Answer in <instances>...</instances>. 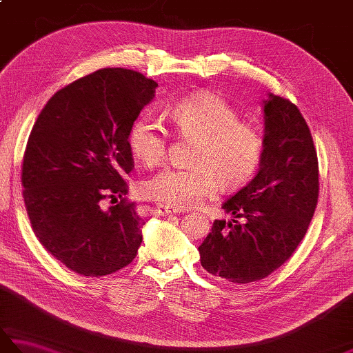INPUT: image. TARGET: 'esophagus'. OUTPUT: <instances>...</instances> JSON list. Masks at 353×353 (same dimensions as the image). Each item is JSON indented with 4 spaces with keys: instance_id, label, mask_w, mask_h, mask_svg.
Returning a JSON list of instances; mask_svg holds the SVG:
<instances>
[{
    "instance_id": "34e87169",
    "label": "esophagus",
    "mask_w": 353,
    "mask_h": 353,
    "mask_svg": "<svg viewBox=\"0 0 353 353\" xmlns=\"http://www.w3.org/2000/svg\"><path fill=\"white\" fill-rule=\"evenodd\" d=\"M156 214L157 215H174V214H179L181 211H179V209H176V208H172V206H167V205H157L156 206Z\"/></svg>"
}]
</instances>
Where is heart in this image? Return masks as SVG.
<instances>
[{
	"mask_svg": "<svg viewBox=\"0 0 353 353\" xmlns=\"http://www.w3.org/2000/svg\"><path fill=\"white\" fill-rule=\"evenodd\" d=\"M174 130L196 139L190 168H168L142 183L147 199L172 208H192L219 190L241 188L256 174L264 157L261 130L239 121L238 112L220 95L197 94L168 110ZM129 145L145 167L161 163L168 150V132L152 115H142L132 125Z\"/></svg>",
	"mask_w": 353,
	"mask_h": 353,
	"instance_id": "b5f03b06",
	"label": "heart"
}]
</instances>
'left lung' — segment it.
<instances>
[{"mask_svg": "<svg viewBox=\"0 0 353 353\" xmlns=\"http://www.w3.org/2000/svg\"><path fill=\"white\" fill-rule=\"evenodd\" d=\"M264 114L259 171L223 203L234 220H215L199 247L206 272L234 283L261 281L283 265L308 230L319 200L317 152L301 110L270 94Z\"/></svg>", "mask_w": 353, "mask_h": 353, "instance_id": "1", "label": "left lung"}]
</instances>
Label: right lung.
<instances>
[{"instance_id":"add662e5","label":"right lung","mask_w":353,"mask_h":353,"mask_svg":"<svg viewBox=\"0 0 353 353\" xmlns=\"http://www.w3.org/2000/svg\"><path fill=\"white\" fill-rule=\"evenodd\" d=\"M156 88L137 71L99 70L52 95L28 137L21 182L30 223L47 252L81 276L127 267L142 243L144 220L124 197L123 176L134 167L130 129Z\"/></svg>"}]
</instances>
